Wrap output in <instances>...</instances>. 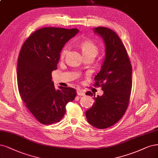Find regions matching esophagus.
Listing matches in <instances>:
<instances>
[{
    "label": "esophagus",
    "mask_w": 158,
    "mask_h": 158,
    "mask_svg": "<svg viewBox=\"0 0 158 158\" xmlns=\"http://www.w3.org/2000/svg\"><path fill=\"white\" fill-rule=\"evenodd\" d=\"M77 95L79 96H84L85 95V93L83 90H81L80 89H77Z\"/></svg>",
    "instance_id": "obj_1"
}]
</instances>
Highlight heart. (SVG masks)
I'll list each match as a JSON object with an SVG mask.
<instances>
[{"label": "heart", "mask_w": 158, "mask_h": 158, "mask_svg": "<svg viewBox=\"0 0 158 158\" xmlns=\"http://www.w3.org/2000/svg\"><path fill=\"white\" fill-rule=\"evenodd\" d=\"M80 48L84 57H95L99 53V49L95 42L91 40H85L80 44ZM69 50V46H64L61 51L60 58L63 59Z\"/></svg>", "instance_id": "b5f03b06"}]
</instances>
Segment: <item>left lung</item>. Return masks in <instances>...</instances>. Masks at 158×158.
<instances>
[{
  "label": "left lung",
  "mask_w": 158,
  "mask_h": 158,
  "mask_svg": "<svg viewBox=\"0 0 158 158\" xmlns=\"http://www.w3.org/2000/svg\"><path fill=\"white\" fill-rule=\"evenodd\" d=\"M105 44V58L94 86L104 94L95 97V102L85 112L88 123L98 129L112 126L120 119L129 105L132 88V67L126 48L115 32L103 27L94 29ZM87 95L94 96L91 91Z\"/></svg>",
  "instance_id": "1"
}]
</instances>
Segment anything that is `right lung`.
Returning a JSON list of instances; mask_svg holds the SVG:
<instances>
[{"label": "right lung", "mask_w": 158, "mask_h": 158, "mask_svg": "<svg viewBox=\"0 0 158 158\" xmlns=\"http://www.w3.org/2000/svg\"><path fill=\"white\" fill-rule=\"evenodd\" d=\"M77 29L44 27L31 34L21 48L17 80L19 94L26 107L40 123L59 122L66 112V105L74 99L77 91L59 87L56 89L52 72L57 69L60 52Z\"/></svg>", "instance_id": "1"}]
</instances>
